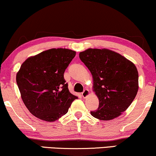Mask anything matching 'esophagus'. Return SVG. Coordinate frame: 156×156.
Listing matches in <instances>:
<instances>
[{"label": "esophagus", "mask_w": 156, "mask_h": 156, "mask_svg": "<svg viewBox=\"0 0 156 156\" xmlns=\"http://www.w3.org/2000/svg\"><path fill=\"white\" fill-rule=\"evenodd\" d=\"M89 94H90V91L89 89H85L83 91V92L82 93V96H83V97H84V98H86V97L89 96Z\"/></svg>", "instance_id": "1"}]
</instances>
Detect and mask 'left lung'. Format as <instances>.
I'll use <instances>...</instances> for the list:
<instances>
[{
	"label": "left lung",
	"mask_w": 156,
	"mask_h": 156,
	"mask_svg": "<svg viewBox=\"0 0 156 156\" xmlns=\"http://www.w3.org/2000/svg\"><path fill=\"white\" fill-rule=\"evenodd\" d=\"M80 60L93 78V91L99 108L93 117L110 121L119 117L130 106L139 89V76L132 62L108 48H88L79 53Z\"/></svg>",
	"instance_id": "left-lung-1"
}]
</instances>
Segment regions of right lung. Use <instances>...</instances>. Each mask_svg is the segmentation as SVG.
<instances>
[{
    "instance_id": "obj_1",
    "label": "right lung",
    "mask_w": 156,
    "mask_h": 156,
    "mask_svg": "<svg viewBox=\"0 0 156 156\" xmlns=\"http://www.w3.org/2000/svg\"><path fill=\"white\" fill-rule=\"evenodd\" d=\"M68 48H51L28 57L16 79L26 108L37 119L57 121L78 98L69 91L64 73L76 56Z\"/></svg>"
}]
</instances>
